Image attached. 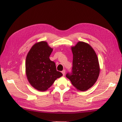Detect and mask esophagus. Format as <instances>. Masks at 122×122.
Listing matches in <instances>:
<instances>
[{"label": "esophagus", "instance_id": "esophagus-1", "mask_svg": "<svg viewBox=\"0 0 122 122\" xmlns=\"http://www.w3.org/2000/svg\"><path fill=\"white\" fill-rule=\"evenodd\" d=\"M65 73H66V70H63L62 71V74H63V76L65 75Z\"/></svg>", "mask_w": 122, "mask_h": 122}]
</instances>
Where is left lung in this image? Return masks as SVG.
I'll return each instance as SVG.
<instances>
[{
    "label": "left lung",
    "instance_id": "obj_1",
    "mask_svg": "<svg viewBox=\"0 0 122 122\" xmlns=\"http://www.w3.org/2000/svg\"><path fill=\"white\" fill-rule=\"evenodd\" d=\"M71 49L72 71L71 73H67L66 77L78 90L86 91L95 84L99 75L97 56L89 44L83 41L78 42Z\"/></svg>",
    "mask_w": 122,
    "mask_h": 122
}]
</instances>
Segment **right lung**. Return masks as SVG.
<instances>
[{
  "instance_id": "add662e5",
  "label": "right lung",
  "mask_w": 122,
  "mask_h": 122,
  "mask_svg": "<svg viewBox=\"0 0 122 122\" xmlns=\"http://www.w3.org/2000/svg\"><path fill=\"white\" fill-rule=\"evenodd\" d=\"M53 50L46 41L34 44L27 55L26 74L29 83L41 92L47 90L62 74L56 71V64L49 56Z\"/></svg>"
}]
</instances>
